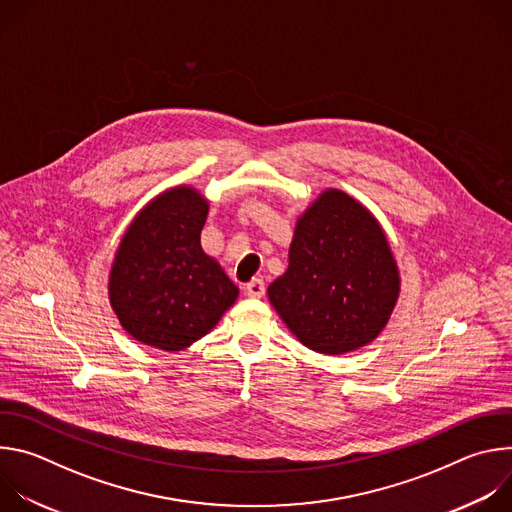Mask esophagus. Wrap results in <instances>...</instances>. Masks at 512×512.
Returning <instances> with one entry per match:
<instances>
[{
    "label": "esophagus",
    "instance_id": "obj_1",
    "mask_svg": "<svg viewBox=\"0 0 512 512\" xmlns=\"http://www.w3.org/2000/svg\"><path fill=\"white\" fill-rule=\"evenodd\" d=\"M245 294L249 298H263L265 296V283L261 279H253L245 285Z\"/></svg>",
    "mask_w": 512,
    "mask_h": 512
}]
</instances>
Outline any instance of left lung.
Listing matches in <instances>:
<instances>
[{"instance_id": "obj_1", "label": "left lung", "mask_w": 512, "mask_h": 512, "mask_svg": "<svg viewBox=\"0 0 512 512\" xmlns=\"http://www.w3.org/2000/svg\"><path fill=\"white\" fill-rule=\"evenodd\" d=\"M399 271L377 218L342 190L300 216L287 271L269 302L310 350L344 354L373 342L399 298Z\"/></svg>"}]
</instances>
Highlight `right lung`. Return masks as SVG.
<instances>
[{
  "label": "right lung",
  "instance_id": "add662e5",
  "mask_svg": "<svg viewBox=\"0 0 512 512\" xmlns=\"http://www.w3.org/2000/svg\"><path fill=\"white\" fill-rule=\"evenodd\" d=\"M208 202L190 186L154 198L117 249L109 300L135 340L176 352L208 334L239 289L200 247Z\"/></svg>",
  "mask_w": 512,
  "mask_h": 512
}]
</instances>
